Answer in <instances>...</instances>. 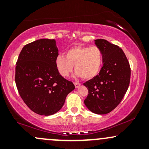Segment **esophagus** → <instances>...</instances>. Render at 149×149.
<instances>
[{
  "label": "esophagus",
  "instance_id": "obj_1",
  "mask_svg": "<svg viewBox=\"0 0 149 149\" xmlns=\"http://www.w3.org/2000/svg\"><path fill=\"white\" fill-rule=\"evenodd\" d=\"M74 85L75 87H76V88H78L80 86V83H78V82H76V83H74Z\"/></svg>",
  "mask_w": 149,
  "mask_h": 149
}]
</instances>
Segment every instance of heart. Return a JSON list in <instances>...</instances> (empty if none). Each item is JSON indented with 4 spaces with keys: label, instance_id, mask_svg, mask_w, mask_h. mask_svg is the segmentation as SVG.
Masks as SVG:
<instances>
[{
    "label": "heart",
    "instance_id": "heart-1",
    "mask_svg": "<svg viewBox=\"0 0 149 149\" xmlns=\"http://www.w3.org/2000/svg\"><path fill=\"white\" fill-rule=\"evenodd\" d=\"M103 62V55L99 47L74 46L63 55L55 59V66L62 77L69 76L75 66L76 75L85 80L93 78L98 74Z\"/></svg>",
    "mask_w": 149,
    "mask_h": 149
}]
</instances>
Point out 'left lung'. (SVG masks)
Instances as JSON below:
<instances>
[{"label": "left lung", "instance_id": "obj_1", "mask_svg": "<svg viewBox=\"0 0 149 149\" xmlns=\"http://www.w3.org/2000/svg\"><path fill=\"white\" fill-rule=\"evenodd\" d=\"M95 43L102 51L104 65L97 76L83 83L88 89L84 103L90 111L102 115L120 103L129 87L131 70L118 46L104 39H97Z\"/></svg>", "mask_w": 149, "mask_h": 149}]
</instances>
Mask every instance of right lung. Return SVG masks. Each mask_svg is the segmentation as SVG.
I'll return each mask as SVG.
<instances>
[{
  "instance_id": "add662e5",
  "label": "right lung",
  "mask_w": 149,
  "mask_h": 149,
  "mask_svg": "<svg viewBox=\"0 0 149 149\" xmlns=\"http://www.w3.org/2000/svg\"><path fill=\"white\" fill-rule=\"evenodd\" d=\"M54 39H39L27 44L19 55L15 83L20 97L31 111L42 116L56 113L75 86L59 74Z\"/></svg>"
}]
</instances>
